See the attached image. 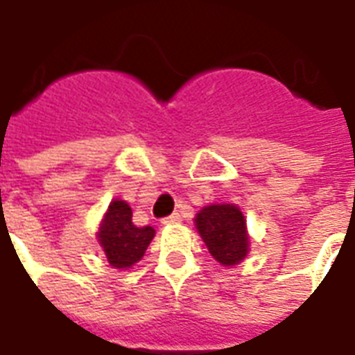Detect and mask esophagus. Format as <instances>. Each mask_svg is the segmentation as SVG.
Segmentation results:
<instances>
[{
  "label": "esophagus",
  "mask_w": 355,
  "mask_h": 355,
  "mask_svg": "<svg viewBox=\"0 0 355 355\" xmlns=\"http://www.w3.org/2000/svg\"><path fill=\"white\" fill-rule=\"evenodd\" d=\"M177 223H180V215H178V213H173V215L165 216V218L162 220V224H177Z\"/></svg>",
  "instance_id": "esophagus-1"
}]
</instances>
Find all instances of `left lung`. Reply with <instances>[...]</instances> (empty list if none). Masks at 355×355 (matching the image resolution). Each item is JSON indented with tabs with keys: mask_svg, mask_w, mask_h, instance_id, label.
I'll use <instances>...</instances> for the list:
<instances>
[{
	"mask_svg": "<svg viewBox=\"0 0 355 355\" xmlns=\"http://www.w3.org/2000/svg\"><path fill=\"white\" fill-rule=\"evenodd\" d=\"M196 228L213 259L234 266L247 257L245 218L236 205H207L196 216Z\"/></svg>",
	"mask_w": 355,
	"mask_h": 355,
	"instance_id": "8db88e82",
	"label": "left lung"
}]
</instances>
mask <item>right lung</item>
Listing matches in <instances>:
<instances>
[{
  "instance_id": "add662e5",
  "label": "right lung",
  "mask_w": 355,
  "mask_h": 355,
  "mask_svg": "<svg viewBox=\"0 0 355 355\" xmlns=\"http://www.w3.org/2000/svg\"><path fill=\"white\" fill-rule=\"evenodd\" d=\"M152 226H135L132 211L125 201H112L98 232V241L112 266L129 268L144 257L154 239Z\"/></svg>"
}]
</instances>
